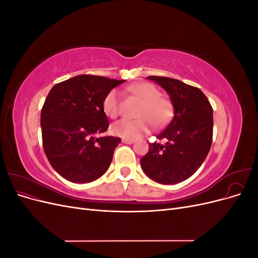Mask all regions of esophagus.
<instances>
[{
	"label": "esophagus",
	"instance_id": "34e87169",
	"mask_svg": "<svg viewBox=\"0 0 258 258\" xmlns=\"http://www.w3.org/2000/svg\"><path fill=\"white\" fill-rule=\"evenodd\" d=\"M122 142L126 143V144H132V143H135V140H132V139H122Z\"/></svg>",
	"mask_w": 258,
	"mask_h": 258
}]
</instances>
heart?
Segmentation results:
<instances>
[{
	"label": "heart",
	"instance_id": "b5f03b06",
	"mask_svg": "<svg viewBox=\"0 0 258 258\" xmlns=\"http://www.w3.org/2000/svg\"><path fill=\"white\" fill-rule=\"evenodd\" d=\"M129 91L141 101L136 114L138 119H121L112 124L114 136L123 139H138L148 134L154 124L156 128L165 127L173 116L174 107L171 100L161 97L159 90L150 83H139L130 86ZM104 114L116 118L119 114V95L116 90L106 93L102 101Z\"/></svg>",
	"mask_w": 258,
	"mask_h": 258
}]
</instances>
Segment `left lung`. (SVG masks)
I'll return each mask as SVG.
<instances>
[{"label":"left lung","mask_w":258,"mask_h":258,"mask_svg":"<svg viewBox=\"0 0 258 258\" xmlns=\"http://www.w3.org/2000/svg\"><path fill=\"white\" fill-rule=\"evenodd\" d=\"M170 96L174 116L157 136L167 143H148L141 159L144 172L161 184H176L190 177L210 152L213 138V108L199 88L163 76H148Z\"/></svg>","instance_id":"left-lung-1"}]
</instances>
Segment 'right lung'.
Masks as SVG:
<instances>
[{
	"mask_svg": "<svg viewBox=\"0 0 258 258\" xmlns=\"http://www.w3.org/2000/svg\"><path fill=\"white\" fill-rule=\"evenodd\" d=\"M124 81L77 75L50 89L41 112L43 147L51 167L73 183H89L110 167L120 138L103 137L102 101Z\"/></svg>",
	"mask_w": 258,
	"mask_h": 258,
	"instance_id": "add662e5",
	"label": "right lung"
}]
</instances>
